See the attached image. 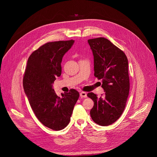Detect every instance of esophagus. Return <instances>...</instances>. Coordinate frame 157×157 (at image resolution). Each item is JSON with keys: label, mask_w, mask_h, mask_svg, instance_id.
Here are the masks:
<instances>
[{"label": "esophagus", "mask_w": 157, "mask_h": 157, "mask_svg": "<svg viewBox=\"0 0 157 157\" xmlns=\"http://www.w3.org/2000/svg\"><path fill=\"white\" fill-rule=\"evenodd\" d=\"M80 97L82 98H86L87 97V94L85 92H81L80 93Z\"/></svg>", "instance_id": "obj_1"}]
</instances>
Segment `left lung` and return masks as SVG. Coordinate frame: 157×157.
I'll return each instance as SVG.
<instances>
[{"mask_svg": "<svg viewBox=\"0 0 157 157\" xmlns=\"http://www.w3.org/2000/svg\"><path fill=\"white\" fill-rule=\"evenodd\" d=\"M88 43L94 58V76L102 80L105 92L100 97L87 94L94 102L90 116L97 124L108 126L118 120L125 108L130 89L128 60L121 49L104 37L88 39Z\"/></svg>", "mask_w": 157, "mask_h": 157, "instance_id": "8db88e82", "label": "left lung"}]
</instances>
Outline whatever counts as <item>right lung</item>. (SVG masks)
Returning a JSON list of instances; mask_svg holds the SVG:
<instances>
[{
    "label": "right lung",
    "mask_w": 157,
    "mask_h": 157,
    "mask_svg": "<svg viewBox=\"0 0 157 157\" xmlns=\"http://www.w3.org/2000/svg\"><path fill=\"white\" fill-rule=\"evenodd\" d=\"M74 40L47 43L29 56L23 79L24 91L37 119L48 128L60 130L67 126L79 94L71 89L58 97L53 83L62 73V57Z\"/></svg>",
    "instance_id": "add662e5"
}]
</instances>
